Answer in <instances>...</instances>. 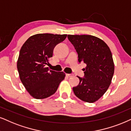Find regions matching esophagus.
Masks as SVG:
<instances>
[{
  "label": "esophagus",
  "mask_w": 131,
  "mask_h": 131,
  "mask_svg": "<svg viewBox=\"0 0 131 131\" xmlns=\"http://www.w3.org/2000/svg\"><path fill=\"white\" fill-rule=\"evenodd\" d=\"M66 75H67V77H73V74H66Z\"/></svg>",
  "instance_id": "1"
}]
</instances>
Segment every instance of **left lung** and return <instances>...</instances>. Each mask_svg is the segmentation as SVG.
Segmentation results:
<instances>
[{"label":"left lung","mask_w":131,"mask_h":131,"mask_svg":"<svg viewBox=\"0 0 131 131\" xmlns=\"http://www.w3.org/2000/svg\"><path fill=\"white\" fill-rule=\"evenodd\" d=\"M69 40L78 54V61L86 67L83 69L84 77L73 87V91L84 102L94 103L105 93L110 86L114 72L112 53L106 43L91 35H68Z\"/></svg>","instance_id":"left-lung-1"}]
</instances>
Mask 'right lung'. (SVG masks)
I'll return each instance as SVG.
<instances>
[{
  "label": "right lung",
  "instance_id": "right-lung-1",
  "mask_svg": "<svg viewBox=\"0 0 131 131\" xmlns=\"http://www.w3.org/2000/svg\"><path fill=\"white\" fill-rule=\"evenodd\" d=\"M67 34H37L31 36L21 46L17 60L20 79L28 92L36 99L54 94L64 79L63 72L49 70L46 67L55 46Z\"/></svg>",
  "mask_w": 131,
  "mask_h": 131
}]
</instances>
